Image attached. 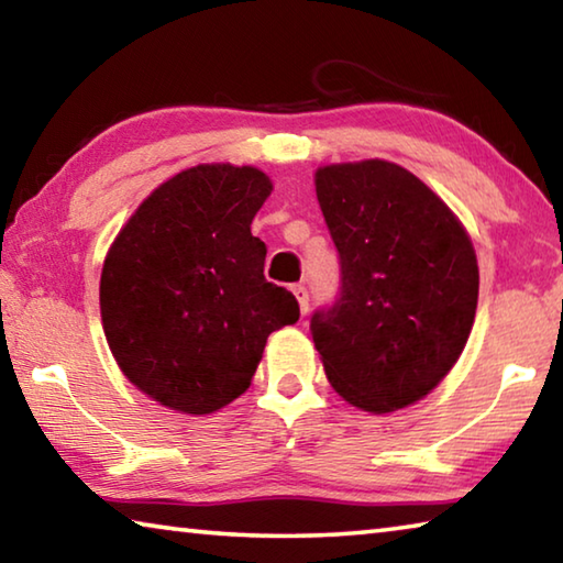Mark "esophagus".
<instances>
[{
    "instance_id": "obj_1",
    "label": "esophagus",
    "mask_w": 563,
    "mask_h": 563,
    "mask_svg": "<svg viewBox=\"0 0 563 563\" xmlns=\"http://www.w3.org/2000/svg\"><path fill=\"white\" fill-rule=\"evenodd\" d=\"M292 292H295V298H298V302H300V312H302V316H308V310H310L308 288H305V285H292Z\"/></svg>"
}]
</instances>
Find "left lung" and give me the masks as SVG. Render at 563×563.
Masks as SVG:
<instances>
[{"instance_id":"1","label":"left lung","mask_w":563,"mask_h":563,"mask_svg":"<svg viewBox=\"0 0 563 563\" xmlns=\"http://www.w3.org/2000/svg\"><path fill=\"white\" fill-rule=\"evenodd\" d=\"M316 190L340 288L312 312V342L350 405L402 409L442 383L470 338L479 295L472 241L422 180L389 161L320 168Z\"/></svg>"}]
</instances>
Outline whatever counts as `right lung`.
I'll use <instances>...</instances> for the list:
<instances>
[{
  "instance_id": "add662e5",
  "label": "right lung",
  "mask_w": 563,
  "mask_h": 563,
  "mask_svg": "<svg viewBox=\"0 0 563 563\" xmlns=\"http://www.w3.org/2000/svg\"><path fill=\"white\" fill-rule=\"evenodd\" d=\"M271 190L253 166L180 170L139 206L103 261L109 347L164 407L208 415L233 402L271 332L300 318L295 295L265 280L268 247L251 233Z\"/></svg>"
}]
</instances>
